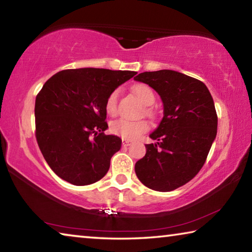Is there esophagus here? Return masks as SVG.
<instances>
[{"label": "esophagus", "instance_id": "esophagus-1", "mask_svg": "<svg viewBox=\"0 0 252 252\" xmlns=\"http://www.w3.org/2000/svg\"><path fill=\"white\" fill-rule=\"evenodd\" d=\"M131 144L130 140H126V139H122V146L123 147H129Z\"/></svg>", "mask_w": 252, "mask_h": 252}]
</instances>
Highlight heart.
I'll list each match as a JSON object with an SVG mask.
<instances>
[{"label":"heart","instance_id":"1","mask_svg":"<svg viewBox=\"0 0 252 252\" xmlns=\"http://www.w3.org/2000/svg\"><path fill=\"white\" fill-rule=\"evenodd\" d=\"M133 92L135 95L139 97V100L142 102L144 105H150L155 102L156 95L151 88H149L146 84H138L133 88ZM118 99H119V92L114 90L110 93L106 97L105 101V111L106 113L111 117H114L118 113ZM143 112L149 118H155L156 113L153 109L150 106H146ZM149 129V125L146 120L143 119H138V120H129V119H118L114 120L110 126V130L113 134L121 136L123 139L126 140H133L138 136L144 133Z\"/></svg>","mask_w":252,"mask_h":252}]
</instances>
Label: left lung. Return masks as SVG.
Returning a JSON list of instances; mask_svg holds the SVG:
<instances>
[{
    "instance_id": "left-lung-1",
    "label": "left lung",
    "mask_w": 252,
    "mask_h": 252,
    "mask_svg": "<svg viewBox=\"0 0 252 252\" xmlns=\"http://www.w3.org/2000/svg\"><path fill=\"white\" fill-rule=\"evenodd\" d=\"M134 80L147 83L163 102V119L150 134L157 143L135 163L144 186L168 192L197 176L217 135L218 116L206 84L180 72H143Z\"/></svg>"
}]
</instances>
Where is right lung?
Returning <instances> with one entry per match:
<instances>
[{
    "instance_id": "right-lung-1",
    "label": "right lung",
    "mask_w": 252,
    "mask_h": 252,
    "mask_svg": "<svg viewBox=\"0 0 252 252\" xmlns=\"http://www.w3.org/2000/svg\"><path fill=\"white\" fill-rule=\"evenodd\" d=\"M134 71L71 69L46 81L35 99V138L53 172L74 186L99 181L121 139L106 135L105 101Z\"/></svg>"
}]
</instances>
